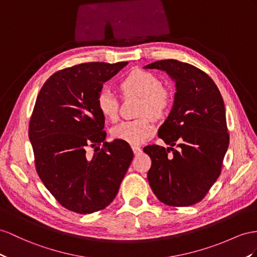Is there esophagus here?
Instances as JSON below:
<instances>
[{"label":"esophagus","mask_w":257,"mask_h":257,"mask_svg":"<svg viewBox=\"0 0 257 257\" xmlns=\"http://www.w3.org/2000/svg\"><path fill=\"white\" fill-rule=\"evenodd\" d=\"M133 151H134V153H135V155H139L141 152H142V150H141V148H139V147H137V146H134L133 147Z\"/></svg>","instance_id":"1"}]
</instances>
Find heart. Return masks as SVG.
Segmentation results:
<instances>
[{"label":"heart","instance_id":"b5f03b06","mask_svg":"<svg viewBox=\"0 0 257 257\" xmlns=\"http://www.w3.org/2000/svg\"><path fill=\"white\" fill-rule=\"evenodd\" d=\"M161 79L147 70H134L120 82L119 88L124 95L134 94L141 97L139 119L123 120L111 129L115 139L133 146L146 142L154 134L153 117L160 118L168 113L172 106L173 96L169 90L162 85ZM97 109L109 120H116L119 111V102L109 89H103L96 98Z\"/></svg>","mask_w":257,"mask_h":257}]
</instances>
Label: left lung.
Segmentation results:
<instances>
[{"label": "left lung", "instance_id": "left-lung-1", "mask_svg": "<svg viewBox=\"0 0 257 257\" xmlns=\"http://www.w3.org/2000/svg\"><path fill=\"white\" fill-rule=\"evenodd\" d=\"M160 69L176 83L173 108L159 129L170 147L143 149L152 160L148 180L161 202L190 206L203 200L218 178L229 146L226 110L217 85L207 74L176 60L144 66ZM172 151V155L168 153Z\"/></svg>", "mask_w": 257, "mask_h": 257}]
</instances>
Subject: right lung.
Masks as SVG:
<instances>
[{"label": "right lung", "instance_id": "obj_1", "mask_svg": "<svg viewBox=\"0 0 257 257\" xmlns=\"http://www.w3.org/2000/svg\"><path fill=\"white\" fill-rule=\"evenodd\" d=\"M127 64L65 68L52 75L37 96L29 122L37 173L57 202L75 213L109 205L134 159L127 142H105V118L96 105L103 83ZM90 146L94 154L86 152Z\"/></svg>", "mask_w": 257, "mask_h": 257}]
</instances>
